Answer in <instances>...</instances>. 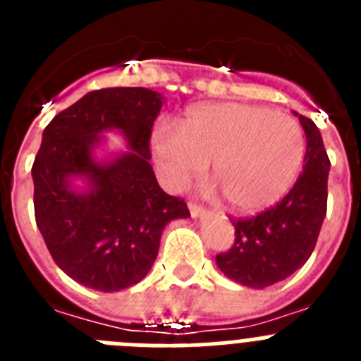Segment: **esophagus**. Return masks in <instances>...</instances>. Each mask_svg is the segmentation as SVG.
Listing matches in <instances>:
<instances>
[{"label": "esophagus", "mask_w": 361, "mask_h": 361, "mask_svg": "<svg viewBox=\"0 0 361 361\" xmlns=\"http://www.w3.org/2000/svg\"><path fill=\"white\" fill-rule=\"evenodd\" d=\"M190 213L193 219H197V216H200L204 213V206H200L197 202H190Z\"/></svg>", "instance_id": "obj_1"}]
</instances>
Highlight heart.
<instances>
[{
	"label": "heart",
	"instance_id": "heart-1",
	"mask_svg": "<svg viewBox=\"0 0 361 361\" xmlns=\"http://www.w3.org/2000/svg\"><path fill=\"white\" fill-rule=\"evenodd\" d=\"M153 148L171 188L186 186L209 164L228 208L257 213L291 190L304 166L305 135L282 111L213 103L188 110L177 133L157 130Z\"/></svg>",
	"mask_w": 361,
	"mask_h": 361
}]
</instances>
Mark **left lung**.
Wrapping results in <instances>:
<instances>
[{
	"label": "left lung",
	"instance_id": "obj_1",
	"mask_svg": "<svg viewBox=\"0 0 361 361\" xmlns=\"http://www.w3.org/2000/svg\"><path fill=\"white\" fill-rule=\"evenodd\" d=\"M295 116H298L295 111ZM305 132L304 173L288 195L250 219H233L235 242L216 255V266L233 282L255 289L286 280L311 257L327 213V177L331 162L320 130L298 116Z\"/></svg>",
	"mask_w": 361,
	"mask_h": 361
}]
</instances>
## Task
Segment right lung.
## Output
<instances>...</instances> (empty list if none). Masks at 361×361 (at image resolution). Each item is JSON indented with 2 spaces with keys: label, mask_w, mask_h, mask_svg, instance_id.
Masks as SVG:
<instances>
[{
  "label": "right lung",
  "mask_w": 361,
  "mask_h": 361,
  "mask_svg": "<svg viewBox=\"0 0 361 361\" xmlns=\"http://www.w3.org/2000/svg\"><path fill=\"white\" fill-rule=\"evenodd\" d=\"M162 101L141 86L94 90L44 128L32 166L36 224L54 262L85 288L114 293L141 282L164 226L190 216L183 199L162 191L149 164ZM108 129H119L130 152L99 163L93 149ZM72 178H85L87 190H73Z\"/></svg>",
  "instance_id": "add662e5"
}]
</instances>
